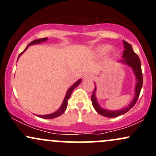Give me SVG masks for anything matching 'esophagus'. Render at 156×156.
Segmentation results:
<instances>
[{
    "instance_id": "obj_1",
    "label": "esophagus",
    "mask_w": 156,
    "mask_h": 156,
    "mask_svg": "<svg viewBox=\"0 0 156 156\" xmlns=\"http://www.w3.org/2000/svg\"><path fill=\"white\" fill-rule=\"evenodd\" d=\"M83 78L84 79H91L92 78V75L90 73H84V75L83 76Z\"/></svg>"
}]
</instances>
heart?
I'll list each match as a JSON object with an SVG mask.
<instances>
[{"label": "heart", "mask_w": 156, "mask_h": 156, "mask_svg": "<svg viewBox=\"0 0 156 156\" xmlns=\"http://www.w3.org/2000/svg\"><path fill=\"white\" fill-rule=\"evenodd\" d=\"M111 46L108 44H103V45H100L96 48L95 53L98 55H103L105 54L106 53L110 51ZM111 52H114V50L111 49Z\"/></svg>", "instance_id": "heart-1"}]
</instances>
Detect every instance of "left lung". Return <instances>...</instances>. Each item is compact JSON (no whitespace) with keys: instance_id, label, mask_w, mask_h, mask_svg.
I'll return each instance as SVG.
<instances>
[{"instance_id":"1","label":"left lung","mask_w":156,"mask_h":156,"mask_svg":"<svg viewBox=\"0 0 156 156\" xmlns=\"http://www.w3.org/2000/svg\"><path fill=\"white\" fill-rule=\"evenodd\" d=\"M123 43H124V48L125 50L123 51L122 54V59L119 61L121 63L126 64V65L129 66L133 69L134 74L136 76V83L135 87V95H134L133 99L130 102V103L127 107L124 108H122L120 110L117 111H111V110H105V109L101 107V105L98 104V102L97 101V98L95 96L96 92V86L94 83V89L93 91L92 95L91 97V100H92V105L96 112L98 114H101L102 116H104L105 117L108 118H114L117 117L118 116L122 115V114H125L128 112L130 108H132L134 106V105L136 103L138 98H139V94H140V92L141 87H142L143 84V76L142 73H141V62L139 59V56L135 52L133 51L132 46L128 43V42H125L123 40Z\"/></svg>"}]
</instances>
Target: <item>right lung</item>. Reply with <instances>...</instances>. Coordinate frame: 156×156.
<instances>
[{
  "instance_id": "obj_1",
  "label": "right lung",
  "mask_w": 156,
  "mask_h": 156,
  "mask_svg": "<svg viewBox=\"0 0 156 156\" xmlns=\"http://www.w3.org/2000/svg\"><path fill=\"white\" fill-rule=\"evenodd\" d=\"M47 40H48V38H47V37H46V38H42V39H35V40L32 41L31 42H30V43L28 44V46H27V47L26 48V49H25L24 51H23L22 53H21L19 55L18 58H19V57L20 56V55H22L23 53H24V52L26 51L27 49H28V46L32 45V44H39V43H41V42H46V41H47ZM18 58H17V60H18ZM80 82H81V79H79V80H78V81H76V83L73 84V85L71 86L70 88L68 89L67 93H66V95H65V98H64V99L63 103H62V104L60 106V108H58V110L56 111V112L52 113V114H47V115H37V117H41V118H43V119H53V118L58 117H59L60 115H62V114H63L64 112H65L66 108H67V101H68V100L69 99V98H70V95H71V94H72L73 91L74 90V89L76 88L77 86L79 85V84L80 83Z\"/></svg>"
}]
</instances>
